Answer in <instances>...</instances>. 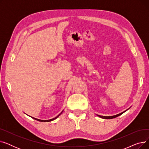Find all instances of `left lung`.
Wrapping results in <instances>:
<instances>
[{
  "label": "left lung",
  "instance_id": "8db88e82",
  "mask_svg": "<svg viewBox=\"0 0 149 149\" xmlns=\"http://www.w3.org/2000/svg\"><path fill=\"white\" fill-rule=\"evenodd\" d=\"M126 111H127V110H126ZM126 111H124V112H121V113H119L118 115H113V116H101V115H97V116H98L99 117H100V118H104V119H112V118H116V117L121 115L122 113H123L124 112H125Z\"/></svg>",
  "mask_w": 149,
  "mask_h": 149
}]
</instances>
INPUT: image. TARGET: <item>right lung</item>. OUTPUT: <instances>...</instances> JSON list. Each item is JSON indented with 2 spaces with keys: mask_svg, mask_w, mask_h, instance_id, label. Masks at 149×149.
I'll list each match as a JSON object with an SVG mask.
<instances>
[{
  "mask_svg": "<svg viewBox=\"0 0 149 149\" xmlns=\"http://www.w3.org/2000/svg\"><path fill=\"white\" fill-rule=\"evenodd\" d=\"M63 112V111L58 115V116H57L56 118H52V119H51V120H39V119H37V118H34V117H32V118H33V119H34V120H37V121H41V122H49V121H53V120H54L55 119H56L57 118H58V117L60 115V114L61 113Z\"/></svg>",
  "mask_w": 149,
  "mask_h": 149,
  "instance_id": "obj_1",
  "label": "right lung"
}]
</instances>
